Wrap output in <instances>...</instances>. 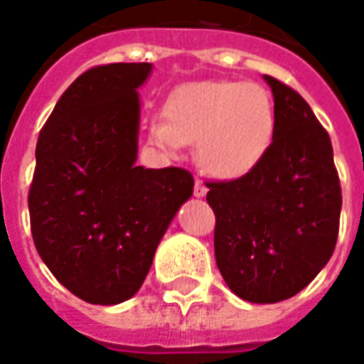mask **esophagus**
<instances>
[{"mask_svg":"<svg viewBox=\"0 0 364 364\" xmlns=\"http://www.w3.org/2000/svg\"><path fill=\"white\" fill-rule=\"evenodd\" d=\"M193 195H195V197H205V195H207V187H205V183L197 179V181H195V187H193Z\"/></svg>","mask_w":364,"mask_h":364,"instance_id":"1","label":"esophagus"}]
</instances>
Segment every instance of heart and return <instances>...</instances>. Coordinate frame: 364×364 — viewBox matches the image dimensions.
<instances>
[{"instance_id": "heart-1", "label": "heart", "mask_w": 364, "mask_h": 364, "mask_svg": "<svg viewBox=\"0 0 364 364\" xmlns=\"http://www.w3.org/2000/svg\"><path fill=\"white\" fill-rule=\"evenodd\" d=\"M276 110L256 82L200 80L179 86L165 104V118L149 122V141L165 154L199 144L200 167L215 179L252 173L270 151Z\"/></svg>"}]
</instances>
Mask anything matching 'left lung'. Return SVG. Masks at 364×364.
<instances>
[{
  "label": "left lung",
  "instance_id": "8db88e82",
  "mask_svg": "<svg viewBox=\"0 0 364 364\" xmlns=\"http://www.w3.org/2000/svg\"><path fill=\"white\" fill-rule=\"evenodd\" d=\"M276 132L252 173L207 183L215 210V258L236 296L276 304L296 296L331 258L341 185L329 134L309 104L274 76Z\"/></svg>",
  "mask_w": 364,
  "mask_h": 364
}]
</instances>
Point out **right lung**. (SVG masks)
Returning a JSON list of instances; mask_svg holds the SVG:
<instances>
[{"label":"right lung","mask_w":364,"mask_h":364,"mask_svg":"<svg viewBox=\"0 0 364 364\" xmlns=\"http://www.w3.org/2000/svg\"><path fill=\"white\" fill-rule=\"evenodd\" d=\"M149 63L86 70L58 98L37 139L29 189L33 242L76 297L114 306L134 296L193 175L138 159V88Z\"/></svg>","instance_id":"obj_1"}]
</instances>
